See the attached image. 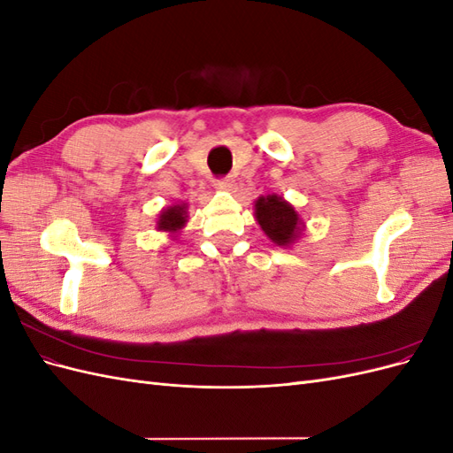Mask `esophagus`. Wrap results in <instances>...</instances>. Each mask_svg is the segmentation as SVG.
Masks as SVG:
<instances>
[{
	"label": "esophagus",
	"instance_id": "esophagus-1",
	"mask_svg": "<svg viewBox=\"0 0 453 453\" xmlns=\"http://www.w3.org/2000/svg\"><path fill=\"white\" fill-rule=\"evenodd\" d=\"M215 185L221 190H232V187H234V180H232V177H221V180L215 181Z\"/></svg>",
	"mask_w": 453,
	"mask_h": 453
}]
</instances>
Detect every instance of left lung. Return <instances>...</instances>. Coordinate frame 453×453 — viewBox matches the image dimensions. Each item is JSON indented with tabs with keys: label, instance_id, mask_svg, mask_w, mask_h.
<instances>
[{
	"label": "left lung",
	"instance_id": "left-lung-1",
	"mask_svg": "<svg viewBox=\"0 0 453 453\" xmlns=\"http://www.w3.org/2000/svg\"><path fill=\"white\" fill-rule=\"evenodd\" d=\"M255 219L265 234L281 248L295 243L303 232V221L296 210L278 195L258 196L255 200Z\"/></svg>",
	"mask_w": 453,
	"mask_h": 453
}]
</instances>
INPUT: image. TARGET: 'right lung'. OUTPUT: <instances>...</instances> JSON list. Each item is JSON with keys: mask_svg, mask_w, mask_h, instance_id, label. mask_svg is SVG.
<instances>
[{"mask_svg": "<svg viewBox=\"0 0 453 453\" xmlns=\"http://www.w3.org/2000/svg\"><path fill=\"white\" fill-rule=\"evenodd\" d=\"M187 223V203H175L164 210L157 221V228L177 234Z\"/></svg>", "mask_w": 453, "mask_h": 453, "instance_id": "1", "label": "right lung"}]
</instances>
